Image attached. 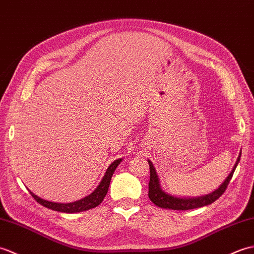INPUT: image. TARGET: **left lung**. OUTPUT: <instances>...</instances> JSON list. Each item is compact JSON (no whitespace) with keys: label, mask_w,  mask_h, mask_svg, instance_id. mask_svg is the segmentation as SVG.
<instances>
[{"label":"left lung","mask_w":254,"mask_h":254,"mask_svg":"<svg viewBox=\"0 0 254 254\" xmlns=\"http://www.w3.org/2000/svg\"><path fill=\"white\" fill-rule=\"evenodd\" d=\"M240 156H241V153L239 154L238 160L236 162L235 167L233 168L232 173L229 174V176L226 178V180H225V182L221 185V187H219L217 190L213 191L212 193L199 196V198H177V196H174L164 192V191L161 189L159 177H157V174L155 172L153 164H152L151 161H148L149 166H150L149 198L155 205H157L159 207L170 208V210H178V211L191 210V208H196V207L211 204L213 202H215L219 196L225 192V190L227 189V186L230 180H232L234 172L240 161Z\"/></svg>","instance_id":"left-lung-1"}]
</instances>
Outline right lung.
<instances>
[{"label":"right lung","instance_id":"obj_1","mask_svg":"<svg viewBox=\"0 0 254 254\" xmlns=\"http://www.w3.org/2000/svg\"><path fill=\"white\" fill-rule=\"evenodd\" d=\"M121 162H122V160H116L113 162L112 164L109 166L108 171H106L103 179L101 180V183L98 186V188L95 189L91 194H89L88 196H86V198H83L79 201L71 202V203H55V202H50V201L39 198L38 195L32 193L30 190H29V192L33 196V199H35L39 204L46 206V207L50 208V210L63 212V213H77V212L90 210V208L98 206L101 202L103 201L104 196L106 195V193H108V191H109L111 178L113 176V174H114L117 165L120 164Z\"/></svg>","mask_w":254,"mask_h":254}]
</instances>
